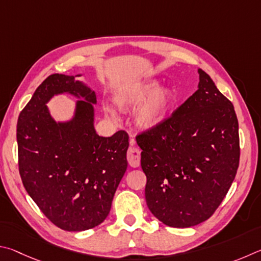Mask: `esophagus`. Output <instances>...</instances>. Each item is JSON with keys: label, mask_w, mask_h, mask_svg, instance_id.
I'll use <instances>...</instances> for the list:
<instances>
[{"label": "esophagus", "mask_w": 261, "mask_h": 261, "mask_svg": "<svg viewBox=\"0 0 261 261\" xmlns=\"http://www.w3.org/2000/svg\"><path fill=\"white\" fill-rule=\"evenodd\" d=\"M129 143L132 147L128 149L127 151L128 164H129L132 167H138L140 166V159H141L140 149L138 147H135V140L133 138L129 140Z\"/></svg>", "instance_id": "obj_1"}]
</instances>
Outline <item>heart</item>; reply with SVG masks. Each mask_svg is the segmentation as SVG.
Segmentation results:
<instances>
[{"label": "heart", "instance_id": "obj_1", "mask_svg": "<svg viewBox=\"0 0 261 261\" xmlns=\"http://www.w3.org/2000/svg\"><path fill=\"white\" fill-rule=\"evenodd\" d=\"M158 82L150 81L138 86L130 87L118 94L114 98L117 107L121 111H132L139 108L135 114V122L142 129H151L165 120L173 103L172 91L168 89H159ZM109 116L114 117L112 109L105 108Z\"/></svg>", "mask_w": 261, "mask_h": 261}]
</instances>
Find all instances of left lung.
I'll return each instance as SVG.
<instances>
[{"label":"left lung","mask_w":261,"mask_h":261,"mask_svg":"<svg viewBox=\"0 0 261 261\" xmlns=\"http://www.w3.org/2000/svg\"><path fill=\"white\" fill-rule=\"evenodd\" d=\"M198 73V90L161 125L136 135L148 207L175 228L207 220L226 197L240 164L234 107L208 74Z\"/></svg>","instance_id":"obj_1"}]
</instances>
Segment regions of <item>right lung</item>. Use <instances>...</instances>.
Returning <instances> with one entry per match:
<instances>
[{
  "label": "right lung",
  "instance_id": "add662e5",
  "mask_svg": "<svg viewBox=\"0 0 261 261\" xmlns=\"http://www.w3.org/2000/svg\"><path fill=\"white\" fill-rule=\"evenodd\" d=\"M71 92L78 101L71 122L57 124L45 103ZM96 95L74 76L51 74L36 88L17 123L18 166L31 198L55 226L81 231L102 223L127 168L128 134L102 138L94 129Z\"/></svg>",
  "mask_w": 261,
  "mask_h": 261
}]
</instances>
